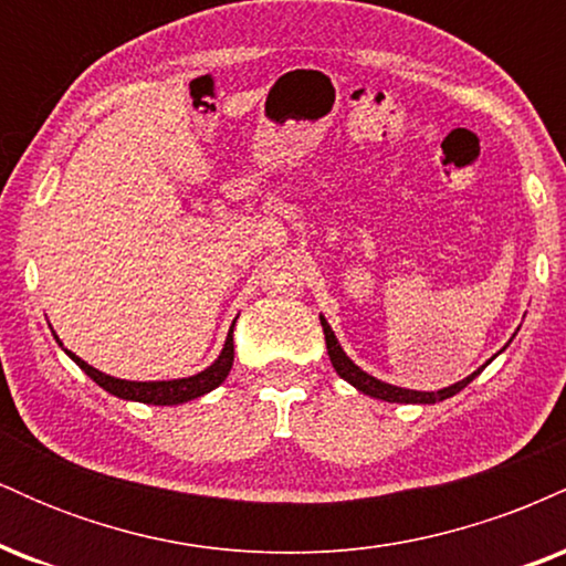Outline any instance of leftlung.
<instances>
[{
	"label": "left lung",
	"instance_id": "left-lung-1",
	"mask_svg": "<svg viewBox=\"0 0 566 566\" xmlns=\"http://www.w3.org/2000/svg\"><path fill=\"white\" fill-rule=\"evenodd\" d=\"M319 322H322L324 340H327V354H329V361H333L335 373L340 375V378L346 380V382H350V386H354L356 391L373 396V399L394 401V405H437V401L450 399V396H454L458 391H463V388L469 386V382L476 378V375L482 373V369L490 365L492 359H495V356H492V359L486 361L482 369L471 373L469 378L458 380V382H454V386L441 388V391H412V388H399V386H391V382H382L378 378H373V375L365 373V369H361L359 365H354V361H350L348 356H346V350L340 348V343H337V337L333 333V327H329V324H327V319H324V316H319Z\"/></svg>",
	"mask_w": 566,
	"mask_h": 566
}]
</instances>
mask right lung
Returning <instances> with one entry per match:
<instances>
[{
	"mask_svg": "<svg viewBox=\"0 0 566 566\" xmlns=\"http://www.w3.org/2000/svg\"><path fill=\"white\" fill-rule=\"evenodd\" d=\"M237 324V319H233ZM233 324L229 329V337H226L223 343V350H220V356L216 361H212L210 367L201 369V373L191 375V378H178V380H122V378H114V375H106L101 373V369L90 367L87 361L80 359L76 354H71L69 348H63L71 359L80 365V369L93 378L97 386L103 388V391H108L112 396H119V399H127V401H143V405H159V407H170V405H184V401H191V399H199V396L210 394L212 388H218L220 382L229 378L231 373V365H233ZM57 340V335H55ZM57 346H63L61 340H57Z\"/></svg>",
	"mask_w": 566,
	"mask_h": 566,
	"instance_id": "1",
	"label": "right lung"
}]
</instances>
